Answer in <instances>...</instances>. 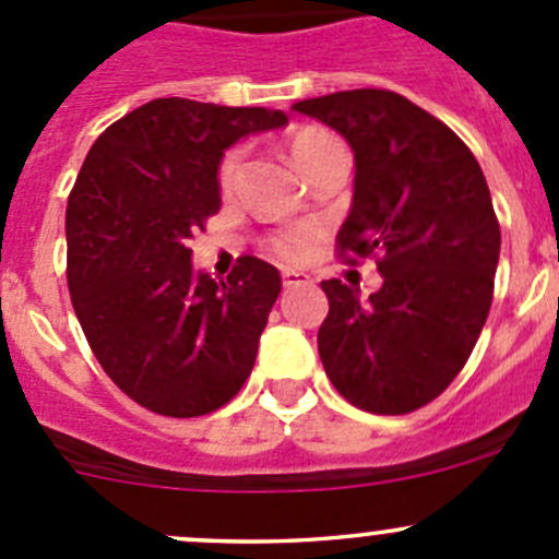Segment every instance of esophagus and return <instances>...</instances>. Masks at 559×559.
<instances>
[{"mask_svg":"<svg viewBox=\"0 0 559 559\" xmlns=\"http://www.w3.org/2000/svg\"><path fill=\"white\" fill-rule=\"evenodd\" d=\"M281 278H284L286 289H292V286H306L313 281L311 275L302 273V270H284V273H281Z\"/></svg>","mask_w":559,"mask_h":559,"instance_id":"esophagus-1","label":"esophagus"}]
</instances>
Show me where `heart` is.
Wrapping results in <instances>:
<instances>
[{
    "label": "heart",
    "mask_w": 559,
    "mask_h": 559,
    "mask_svg": "<svg viewBox=\"0 0 559 559\" xmlns=\"http://www.w3.org/2000/svg\"><path fill=\"white\" fill-rule=\"evenodd\" d=\"M286 148H289V156L297 165V170L308 175V170H311L321 156L330 154L332 148H341V143L326 129L300 127L289 134ZM240 159H243V151L240 148H227L222 154V159H218L216 183L222 191H229L235 186V180H238ZM311 229H286V233H278L270 240V248L284 259H300L308 251V246H311Z\"/></svg>",
    "instance_id": "obj_1"
}]
</instances>
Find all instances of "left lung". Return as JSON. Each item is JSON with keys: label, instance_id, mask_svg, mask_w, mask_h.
<instances>
[{"label": "left lung", "instance_id": "left-lung-1", "mask_svg": "<svg viewBox=\"0 0 559 559\" xmlns=\"http://www.w3.org/2000/svg\"><path fill=\"white\" fill-rule=\"evenodd\" d=\"M292 110L352 145L354 200L337 246L352 262L376 257L384 278L368 300L321 281V365L357 408L411 414L452 384L492 306L500 224L489 186L447 123L394 92L354 88Z\"/></svg>", "mask_w": 559, "mask_h": 559}]
</instances>
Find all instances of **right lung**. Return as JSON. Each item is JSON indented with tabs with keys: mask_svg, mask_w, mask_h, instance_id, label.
<instances>
[{
	"mask_svg": "<svg viewBox=\"0 0 559 559\" xmlns=\"http://www.w3.org/2000/svg\"><path fill=\"white\" fill-rule=\"evenodd\" d=\"M284 110L151 99L105 129L67 202V284L112 384L162 416L211 414L240 392L281 275L243 257L227 281L191 267L189 238L222 207L229 145Z\"/></svg>",
	"mask_w": 559,
	"mask_h": 559,
	"instance_id": "1",
	"label": "right lung"
}]
</instances>
